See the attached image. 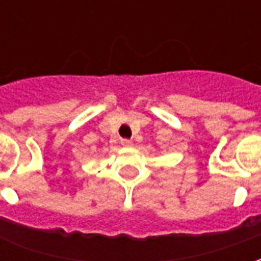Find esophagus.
I'll return each instance as SVG.
<instances>
[{"mask_svg": "<svg viewBox=\"0 0 261 261\" xmlns=\"http://www.w3.org/2000/svg\"><path fill=\"white\" fill-rule=\"evenodd\" d=\"M120 142H121V145H123V147H127V148H130L131 145H133V141H131V140H127V138H123Z\"/></svg>", "mask_w": 261, "mask_h": 261, "instance_id": "1", "label": "esophagus"}]
</instances>
